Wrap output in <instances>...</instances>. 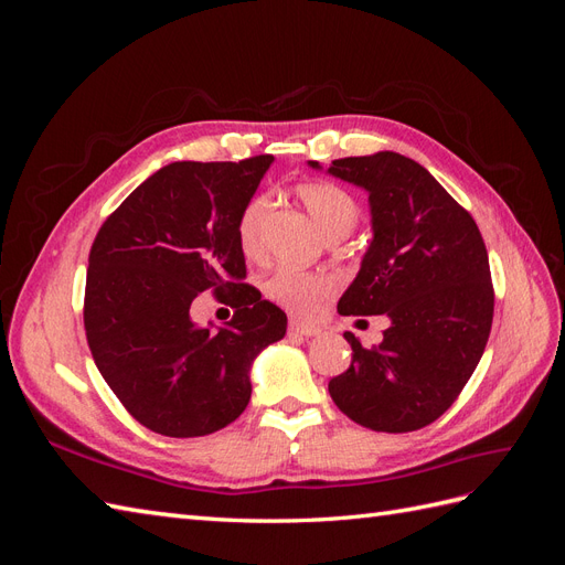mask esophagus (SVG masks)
<instances>
[{"label": "esophagus", "instance_id": "34e87169", "mask_svg": "<svg viewBox=\"0 0 565 565\" xmlns=\"http://www.w3.org/2000/svg\"><path fill=\"white\" fill-rule=\"evenodd\" d=\"M289 334H297V337H316L320 334V328L311 322H301V320H289Z\"/></svg>", "mask_w": 565, "mask_h": 565}]
</instances>
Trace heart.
<instances>
[{
	"label": "heart",
	"mask_w": 565,
	"mask_h": 565,
	"mask_svg": "<svg viewBox=\"0 0 565 565\" xmlns=\"http://www.w3.org/2000/svg\"><path fill=\"white\" fill-rule=\"evenodd\" d=\"M295 195L309 212L316 228L332 241L347 237L358 224V202L344 188L330 181H306L295 188ZM270 214V200L266 195H254L245 202L237 216V245L247 259H259L264 254V231ZM268 299L280 303L292 313L311 316L337 292V280L328 273H309L292 266H280L270 273L264 282Z\"/></svg>",
	"instance_id": "heart-1"
}]
</instances>
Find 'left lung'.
I'll list each match as a JSON object with an SVG mask.
<instances>
[{"mask_svg":"<svg viewBox=\"0 0 565 565\" xmlns=\"http://www.w3.org/2000/svg\"><path fill=\"white\" fill-rule=\"evenodd\" d=\"M328 174L367 191L372 216L370 247L337 311L391 320L380 347L344 334L351 367L330 382V396L372 431H417L455 403L488 344L494 295L481 231L398 152L332 160Z\"/></svg>","mask_w":565,"mask_h":565,"instance_id":"8db88e82","label":"left lung"}]
</instances>
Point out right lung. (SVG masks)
<instances>
[{
    "mask_svg": "<svg viewBox=\"0 0 565 565\" xmlns=\"http://www.w3.org/2000/svg\"><path fill=\"white\" fill-rule=\"evenodd\" d=\"M273 156L172 162L100 226L89 252L84 330L94 363L146 429L195 438L245 413L254 358L287 316L245 278L237 216ZM212 288L236 309L224 329L198 326L190 303Z\"/></svg>",
    "mask_w": 565,
    "mask_h": 565,
    "instance_id": "add662e5",
    "label": "right lung"
}]
</instances>
